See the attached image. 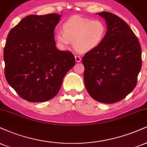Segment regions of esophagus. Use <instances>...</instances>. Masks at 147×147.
I'll use <instances>...</instances> for the list:
<instances>
[{
    "instance_id": "34e87169",
    "label": "esophagus",
    "mask_w": 147,
    "mask_h": 147,
    "mask_svg": "<svg viewBox=\"0 0 147 147\" xmlns=\"http://www.w3.org/2000/svg\"><path fill=\"white\" fill-rule=\"evenodd\" d=\"M81 60H82V58H81L80 56H79V55H75L76 62H80Z\"/></svg>"
}]
</instances>
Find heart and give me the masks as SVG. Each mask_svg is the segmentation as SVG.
I'll list each match as a JSON object with an SVG mask.
<instances>
[{
  "label": "heart",
  "mask_w": 147,
  "mask_h": 147,
  "mask_svg": "<svg viewBox=\"0 0 147 147\" xmlns=\"http://www.w3.org/2000/svg\"><path fill=\"white\" fill-rule=\"evenodd\" d=\"M107 32L106 23L101 20L74 16L63 25V31L57 32V41L67 47L74 43L75 50L86 53L97 48L105 38Z\"/></svg>",
  "instance_id": "b5f03b06"
}]
</instances>
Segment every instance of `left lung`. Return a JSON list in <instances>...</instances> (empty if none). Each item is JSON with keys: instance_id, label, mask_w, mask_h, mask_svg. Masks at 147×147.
Here are the masks:
<instances>
[{"instance_id": "obj_1", "label": "left lung", "mask_w": 147, "mask_h": 147, "mask_svg": "<svg viewBox=\"0 0 147 147\" xmlns=\"http://www.w3.org/2000/svg\"><path fill=\"white\" fill-rule=\"evenodd\" d=\"M106 20L107 32L97 48L82 57L86 88L99 102H119L132 91L142 68L138 38L127 23L110 12L98 13Z\"/></svg>"}]
</instances>
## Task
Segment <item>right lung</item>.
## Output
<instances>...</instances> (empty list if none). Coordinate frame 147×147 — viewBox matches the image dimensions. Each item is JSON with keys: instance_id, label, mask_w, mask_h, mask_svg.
Returning <instances> with one entry per match:
<instances>
[{"instance_id": "add662e5", "label": "right lung", "mask_w": 147, "mask_h": 147, "mask_svg": "<svg viewBox=\"0 0 147 147\" xmlns=\"http://www.w3.org/2000/svg\"><path fill=\"white\" fill-rule=\"evenodd\" d=\"M60 15L32 14L9 31L3 52L5 76L20 97L43 102L57 95L64 76L75 64L70 51L56 48L54 30Z\"/></svg>"}]
</instances>
